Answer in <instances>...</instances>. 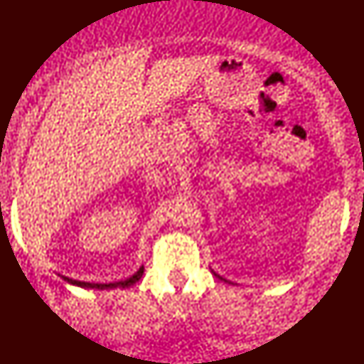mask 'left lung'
I'll list each match as a JSON object with an SVG mask.
<instances>
[{
  "label": "left lung",
  "instance_id": "left-lung-1",
  "mask_svg": "<svg viewBox=\"0 0 364 364\" xmlns=\"http://www.w3.org/2000/svg\"><path fill=\"white\" fill-rule=\"evenodd\" d=\"M216 275V274H215ZM216 277H218V279H222V277H220V275H216ZM222 280H225V279H222ZM225 282H227V280H225Z\"/></svg>",
  "mask_w": 364,
  "mask_h": 364
}]
</instances>
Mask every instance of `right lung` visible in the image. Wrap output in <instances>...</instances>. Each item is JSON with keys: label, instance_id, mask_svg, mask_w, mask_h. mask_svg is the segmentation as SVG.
I'll return each mask as SVG.
<instances>
[{"label": "right lung", "instance_id": "right-lung-1", "mask_svg": "<svg viewBox=\"0 0 364 364\" xmlns=\"http://www.w3.org/2000/svg\"><path fill=\"white\" fill-rule=\"evenodd\" d=\"M142 274H144V267H141L139 270L134 275H131V277L126 279V280H121V282H112V284H90V282H80V280H73V279H68L65 275H62V279L65 280V282L72 284V285H77V287H84V289H117V287H131V285H134L137 280L142 277Z\"/></svg>", "mask_w": 364, "mask_h": 364}]
</instances>
